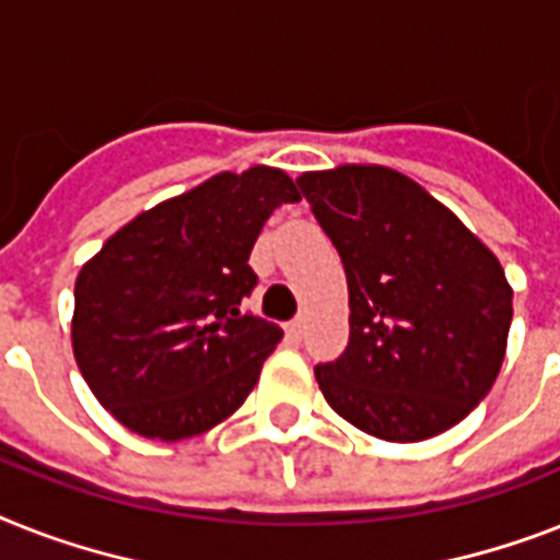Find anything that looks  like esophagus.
<instances>
[{
    "label": "esophagus",
    "mask_w": 560,
    "mask_h": 560,
    "mask_svg": "<svg viewBox=\"0 0 560 560\" xmlns=\"http://www.w3.org/2000/svg\"><path fill=\"white\" fill-rule=\"evenodd\" d=\"M288 336L293 339V342H302V336H304V319H293L288 325Z\"/></svg>",
    "instance_id": "34e87169"
}]
</instances>
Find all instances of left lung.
<instances>
[{
  "label": "left lung",
  "instance_id": "obj_1",
  "mask_svg": "<svg viewBox=\"0 0 560 560\" xmlns=\"http://www.w3.org/2000/svg\"><path fill=\"white\" fill-rule=\"evenodd\" d=\"M348 276L351 339L316 383L388 443L438 438L489 394L512 325L492 249L402 172L345 163L295 177Z\"/></svg>",
  "mask_w": 560,
  "mask_h": 560
}]
</instances>
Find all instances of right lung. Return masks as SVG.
I'll use <instances>...</instances> for the list:
<instances>
[{
    "instance_id": "1",
    "label": "right lung",
    "mask_w": 560,
    "mask_h": 560,
    "mask_svg": "<svg viewBox=\"0 0 560 560\" xmlns=\"http://www.w3.org/2000/svg\"><path fill=\"white\" fill-rule=\"evenodd\" d=\"M299 198L276 166L218 172L131 218L85 261L71 348L117 422L175 443L238 411L284 336L241 313L256 288L249 249L272 209Z\"/></svg>"
}]
</instances>
